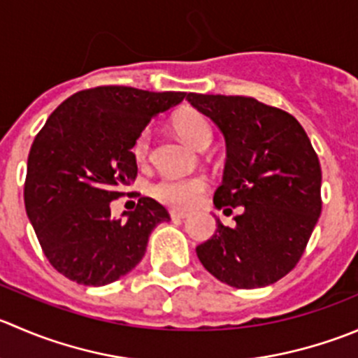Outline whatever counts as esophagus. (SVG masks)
<instances>
[{
	"label": "esophagus",
	"mask_w": 358,
	"mask_h": 358,
	"mask_svg": "<svg viewBox=\"0 0 358 358\" xmlns=\"http://www.w3.org/2000/svg\"><path fill=\"white\" fill-rule=\"evenodd\" d=\"M169 217H171V220H185L189 213H185V211H171Z\"/></svg>",
	"instance_id": "obj_1"
}]
</instances>
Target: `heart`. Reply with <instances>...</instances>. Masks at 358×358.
I'll list each match as a JSON object with an SVG mask.
<instances>
[{"label": "heart", "mask_w": 358, "mask_h": 358, "mask_svg": "<svg viewBox=\"0 0 358 358\" xmlns=\"http://www.w3.org/2000/svg\"><path fill=\"white\" fill-rule=\"evenodd\" d=\"M175 127L183 140H187L192 147L199 148V150L210 147L211 140H213V131H211L210 122L197 112H185L176 117ZM150 143L152 134L150 131L145 129L133 145V155L138 162L147 161L148 155H150ZM204 189H206V180L203 176H187V178L166 176V178L155 182L150 190L152 196L166 206L185 210L199 199Z\"/></svg>", "instance_id": "heart-1"}]
</instances>
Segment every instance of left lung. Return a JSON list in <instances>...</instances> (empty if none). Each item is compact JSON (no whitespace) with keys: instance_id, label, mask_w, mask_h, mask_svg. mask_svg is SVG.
<instances>
[{"instance_id":"1","label":"left lung","mask_w":358,"mask_h":358,"mask_svg":"<svg viewBox=\"0 0 358 358\" xmlns=\"http://www.w3.org/2000/svg\"><path fill=\"white\" fill-rule=\"evenodd\" d=\"M227 147L224 178L213 203L236 215L217 220L211 239L196 248L201 264L236 289L271 285L303 257L322 211V169L306 131L290 113L245 96L189 92Z\"/></svg>"}]
</instances>
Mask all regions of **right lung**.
<instances>
[{
    "instance_id": "add662e5",
    "label": "right lung",
    "mask_w": 358,
    "mask_h": 358,
    "mask_svg": "<svg viewBox=\"0 0 358 358\" xmlns=\"http://www.w3.org/2000/svg\"><path fill=\"white\" fill-rule=\"evenodd\" d=\"M185 92L124 85L85 89L57 106L27 157L24 203L41 250L61 275L101 287L138 266L148 236L169 213L152 197L113 218L110 203L138 175L133 148L148 122Z\"/></svg>"
}]
</instances>
